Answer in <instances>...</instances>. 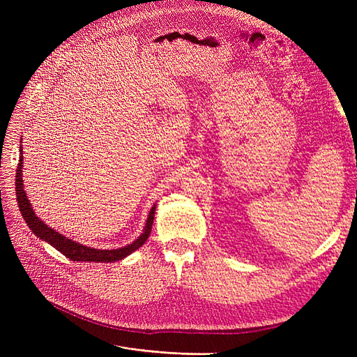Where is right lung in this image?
<instances>
[{
  "label": "right lung",
  "instance_id": "obj_1",
  "mask_svg": "<svg viewBox=\"0 0 357 357\" xmlns=\"http://www.w3.org/2000/svg\"><path fill=\"white\" fill-rule=\"evenodd\" d=\"M22 159L24 156L20 155L19 159V167L16 169V195H17V204H19V208L20 213H22L25 222L28 223V226L31 228V231L34 232L37 236H40L41 240L47 241L50 245H53L56 248L58 252H61L63 256H67L68 259L74 262H116V261H121V259L126 257L128 255H131L132 252H135L137 248L142 247L146 240L149 238L150 231H152V225H153V219H155V208L152 207L149 213V218L144 226V231L143 234L138 236V238L129 245H125L122 248H116V250H98V248H92V247H86L82 245L79 243H75L67 236H63L62 234L56 232L55 229H50L47 228V225L43 222L41 219H38L37 215L34 214L31 208V204L26 198V193L22 189L24 188V183H22Z\"/></svg>",
  "mask_w": 357,
  "mask_h": 357
}]
</instances>
